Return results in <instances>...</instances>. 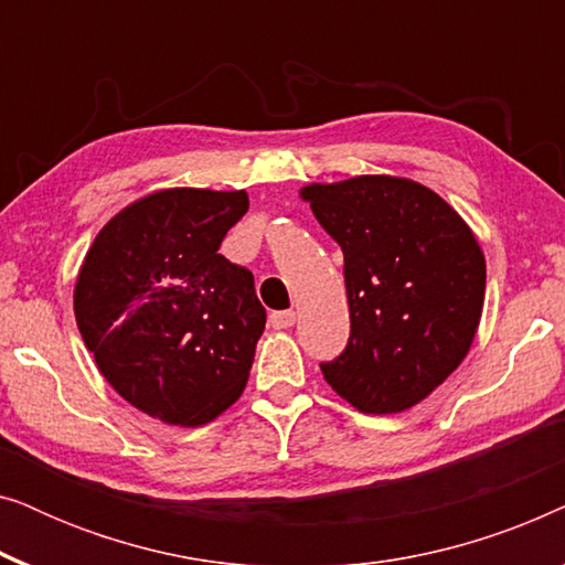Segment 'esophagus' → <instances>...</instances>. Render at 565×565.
Here are the masks:
<instances>
[{"mask_svg": "<svg viewBox=\"0 0 565 565\" xmlns=\"http://www.w3.org/2000/svg\"><path fill=\"white\" fill-rule=\"evenodd\" d=\"M292 323H296V311L269 313V327H273V329H290Z\"/></svg>", "mask_w": 565, "mask_h": 565, "instance_id": "obj_1", "label": "esophagus"}]
</instances>
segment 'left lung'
<instances>
[{"instance_id": "left-lung-1", "label": "left lung", "mask_w": 565, "mask_h": 565, "mask_svg": "<svg viewBox=\"0 0 565 565\" xmlns=\"http://www.w3.org/2000/svg\"><path fill=\"white\" fill-rule=\"evenodd\" d=\"M300 198L342 246L350 342L327 383L362 414H398L450 377L483 311L486 259L435 190L391 174L306 184Z\"/></svg>"}]
</instances>
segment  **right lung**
<instances>
[{"mask_svg": "<svg viewBox=\"0 0 565 565\" xmlns=\"http://www.w3.org/2000/svg\"><path fill=\"white\" fill-rule=\"evenodd\" d=\"M244 190L169 188L122 207L92 242L74 316L107 383L138 412L200 427L244 393L267 313L249 269L218 254Z\"/></svg>", "mask_w": 565, "mask_h": 565, "instance_id": "1", "label": "right lung"}]
</instances>
